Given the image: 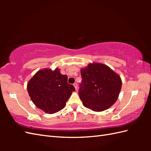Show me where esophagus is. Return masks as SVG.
I'll return each mask as SVG.
<instances>
[{
	"mask_svg": "<svg viewBox=\"0 0 151 151\" xmlns=\"http://www.w3.org/2000/svg\"><path fill=\"white\" fill-rule=\"evenodd\" d=\"M73 86H74V87L75 88L76 90H77V89H78V85H77V84H76V83H74Z\"/></svg>",
	"mask_w": 151,
	"mask_h": 151,
	"instance_id": "1",
	"label": "esophagus"
}]
</instances>
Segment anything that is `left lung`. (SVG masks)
<instances>
[{"label":"left lung","instance_id":"1","mask_svg":"<svg viewBox=\"0 0 151 151\" xmlns=\"http://www.w3.org/2000/svg\"><path fill=\"white\" fill-rule=\"evenodd\" d=\"M79 97L83 105L95 111L111 107L117 100L122 81L117 73L102 63H89L82 69Z\"/></svg>","mask_w":151,"mask_h":151}]
</instances>
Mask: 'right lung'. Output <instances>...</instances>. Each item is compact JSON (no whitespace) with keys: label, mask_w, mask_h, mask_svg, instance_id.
Wrapping results in <instances>:
<instances>
[{"label":"right lung","mask_w":151,"mask_h":151,"mask_svg":"<svg viewBox=\"0 0 151 151\" xmlns=\"http://www.w3.org/2000/svg\"><path fill=\"white\" fill-rule=\"evenodd\" d=\"M28 93L36 106L47 114H54L65 106L66 102L75 91L67 82V76L60 69H45L37 71L27 84Z\"/></svg>","instance_id":"right-lung-1"}]
</instances>
